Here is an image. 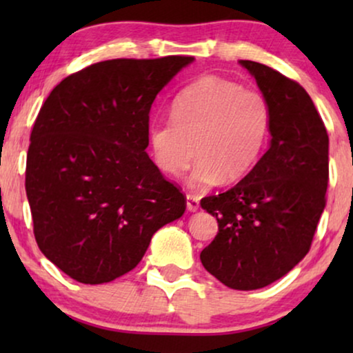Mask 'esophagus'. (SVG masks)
Returning <instances> with one entry per match:
<instances>
[{
	"mask_svg": "<svg viewBox=\"0 0 353 353\" xmlns=\"http://www.w3.org/2000/svg\"><path fill=\"white\" fill-rule=\"evenodd\" d=\"M199 197L197 196H192V194H188L186 196V209L190 212H196L199 210Z\"/></svg>",
	"mask_w": 353,
	"mask_h": 353,
	"instance_id": "1",
	"label": "esophagus"
}]
</instances>
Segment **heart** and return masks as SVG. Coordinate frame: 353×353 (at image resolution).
<instances>
[{
    "label": "heart",
    "instance_id": "1",
    "mask_svg": "<svg viewBox=\"0 0 353 353\" xmlns=\"http://www.w3.org/2000/svg\"><path fill=\"white\" fill-rule=\"evenodd\" d=\"M172 122L149 128L152 161L178 176L197 159L188 185L207 188L239 181L255 167L267 144L272 112L263 94L219 77H201L181 90Z\"/></svg>",
    "mask_w": 353,
    "mask_h": 353
}]
</instances>
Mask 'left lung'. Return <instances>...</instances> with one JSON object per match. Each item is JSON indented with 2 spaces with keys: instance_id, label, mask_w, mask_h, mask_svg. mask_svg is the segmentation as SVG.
<instances>
[{
  "instance_id": "obj_1",
  "label": "left lung",
  "mask_w": 353,
  "mask_h": 353,
  "mask_svg": "<svg viewBox=\"0 0 353 353\" xmlns=\"http://www.w3.org/2000/svg\"><path fill=\"white\" fill-rule=\"evenodd\" d=\"M239 64L270 105L272 139L243 180L201 201L219 221L201 262L225 286L252 291L283 278L310 250L326 205L330 138L297 81L259 62Z\"/></svg>"
}]
</instances>
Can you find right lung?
Listing matches in <instances>:
<instances>
[{
    "mask_svg": "<svg viewBox=\"0 0 353 353\" xmlns=\"http://www.w3.org/2000/svg\"><path fill=\"white\" fill-rule=\"evenodd\" d=\"M192 61L98 62L62 80L41 105L26 170L33 233L45 257L75 281L128 273L154 233L185 214V196L146 148L154 99Z\"/></svg>",
    "mask_w": 353,
    "mask_h": 353,
    "instance_id": "right-lung-1",
    "label": "right lung"
}]
</instances>
